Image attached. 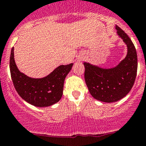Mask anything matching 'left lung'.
Instances as JSON below:
<instances>
[{
	"mask_svg": "<svg viewBox=\"0 0 146 146\" xmlns=\"http://www.w3.org/2000/svg\"><path fill=\"white\" fill-rule=\"evenodd\" d=\"M117 34L127 45V55L117 66L104 69L84 62V79L89 92L94 99L103 102H117L126 96L136 77L138 60L136 50L126 33L116 25Z\"/></svg>",
	"mask_w": 146,
	"mask_h": 146,
	"instance_id": "8db88e82",
	"label": "left lung"
}]
</instances>
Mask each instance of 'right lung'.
<instances>
[{"label":"right lung","mask_w":146,"mask_h":146,"mask_svg":"<svg viewBox=\"0 0 146 146\" xmlns=\"http://www.w3.org/2000/svg\"><path fill=\"white\" fill-rule=\"evenodd\" d=\"M73 64L60 65L47 76L31 78L21 72L14 60V47L10 57V71L15 90L23 99L37 107H46L61 99L65 77Z\"/></svg>","instance_id":"1"}]
</instances>
